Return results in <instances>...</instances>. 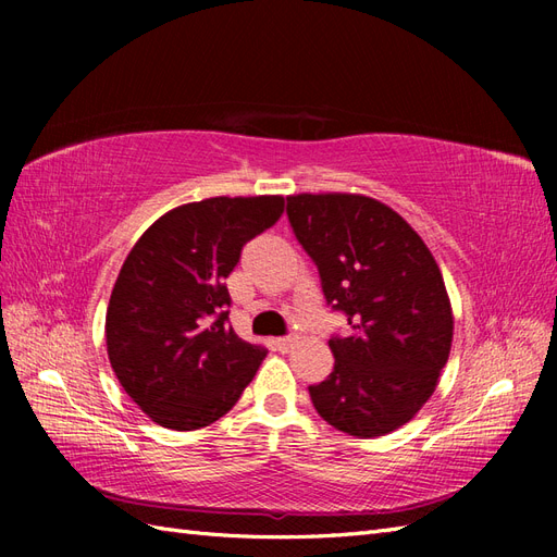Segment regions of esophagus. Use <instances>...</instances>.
Masks as SVG:
<instances>
[{
	"instance_id": "obj_1",
	"label": "esophagus",
	"mask_w": 557,
	"mask_h": 557,
	"mask_svg": "<svg viewBox=\"0 0 557 557\" xmlns=\"http://www.w3.org/2000/svg\"><path fill=\"white\" fill-rule=\"evenodd\" d=\"M293 344H295V336H278V339H274V346L281 352H288L293 348Z\"/></svg>"
}]
</instances>
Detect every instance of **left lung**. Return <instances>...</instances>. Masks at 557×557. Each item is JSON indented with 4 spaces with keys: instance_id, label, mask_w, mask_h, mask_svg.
<instances>
[{
    "instance_id": "1",
    "label": "left lung",
    "mask_w": 557,
    "mask_h": 557,
    "mask_svg": "<svg viewBox=\"0 0 557 557\" xmlns=\"http://www.w3.org/2000/svg\"><path fill=\"white\" fill-rule=\"evenodd\" d=\"M297 242L318 267L327 307L348 320L332 334V374L309 395L320 418L372 440L432 397L453 342L446 285L430 248L399 213L362 195L288 197Z\"/></svg>"
}]
</instances>
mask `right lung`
Returning a JSON list of instances; mask_svg holds the SVG:
<instances>
[{
	"mask_svg": "<svg viewBox=\"0 0 557 557\" xmlns=\"http://www.w3.org/2000/svg\"><path fill=\"white\" fill-rule=\"evenodd\" d=\"M283 197H211L172 209L134 244L107 311L113 372L141 411L170 430L223 418L267 350L230 325L225 278L272 227Z\"/></svg>",
	"mask_w": 557,
	"mask_h": 557,
	"instance_id": "1",
	"label": "right lung"
}]
</instances>
